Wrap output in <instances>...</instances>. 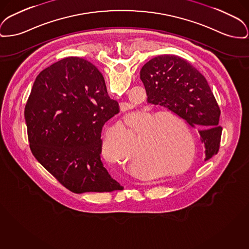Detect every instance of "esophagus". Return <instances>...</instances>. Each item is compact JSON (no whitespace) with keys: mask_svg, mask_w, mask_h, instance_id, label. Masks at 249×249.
<instances>
[{"mask_svg":"<svg viewBox=\"0 0 249 249\" xmlns=\"http://www.w3.org/2000/svg\"><path fill=\"white\" fill-rule=\"evenodd\" d=\"M144 184V183H143ZM145 184H149V183H145Z\"/></svg>","mask_w":249,"mask_h":249,"instance_id":"34e87169","label":"esophagus"}]
</instances>
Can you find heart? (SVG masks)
Masks as SVG:
<instances>
[{
  "instance_id": "b5f03b06",
  "label": "heart",
  "mask_w": 249,
  "mask_h": 249,
  "mask_svg": "<svg viewBox=\"0 0 249 249\" xmlns=\"http://www.w3.org/2000/svg\"><path fill=\"white\" fill-rule=\"evenodd\" d=\"M129 115L126 120L131 123V134L123 124L109 128L103 137L101 151L103 157L113 163H123L127 159L132 164H137L140 159L138 146L144 160L162 168L173 166L178 156V150L171 146L168 124L164 121L167 116L161 113H146ZM132 148H130V146ZM178 169L173 171L178 172Z\"/></svg>"
}]
</instances>
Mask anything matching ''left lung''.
Returning a JSON list of instances; mask_svg holds the SVG:
<instances>
[{
    "instance_id": "8db88e82",
    "label": "left lung",
    "mask_w": 249,
    "mask_h": 249,
    "mask_svg": "<svg viewBox=\"0 0 249 249\" xmlns=\"http://www.w3.org/2000/svg\"><path fill=\"white\" fill-rule=\"evenodd\" d=\"M140 79L148 103L168 109L197 129L205 161L217 154L222 133L219 106L202 74L187 60L163 54L146 62Z\"/></svg>"
}]
</instances>
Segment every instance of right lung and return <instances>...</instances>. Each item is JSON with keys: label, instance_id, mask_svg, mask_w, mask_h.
Masks as SVG:
<instances>
[{"label": "right lung", "instance_id": "obj_1", "mask_svg": "<svg viewBox=\"0 0 249 249\" xmlns=\"http://www.w3.org/2000/svg\"><path fill=\"white\" fill-rule=\"evenodd\" d=\"M118 111L96 66L62 59L38 74L26 103L31 151L73 193L122 190L100 156L103 125Z\"/></svg>", "mask_w": 249, "mask_h": 249}]
</instances>
